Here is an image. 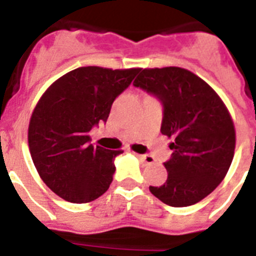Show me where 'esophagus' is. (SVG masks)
Wrapping results in <instances>:
<instances>
[{
	"instance_id": "obj_1",
	"label": "esophagus",
	"mask_w": 256,
	"mask_h": 256,
	"mask_svg": "<svg viewBox=\"0 0 256 256\" xmlns=\"http://www.w3.org/2000/svg\"><path fill=\"white\" fill-rule=\"evenodd\" d=\"M138 157H139V158H140L143 162L148 164V165H152V164H154V160H153L152 157L148 154H138Z\"/></svg>"
}]
</instances>
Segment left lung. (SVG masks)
<instances>
[{"mask_svg":"<svg viewBox=\"0 0 256 256\" xmlns=\"http://www.w3.org/2000/svg\"><path fill=\"white\" fill-rule=\"evenodd\" d=\"M134 86L158 98L161 132L174 139L164 164L168 180L150 186V193L172 208L194 205L220 184L232 164L236 131L226 104L204 80L179 66L146 68Z\"/></svg>","mask_w":256,"mask_h":256,"instance_id":"left-lung-1","label":"left lung"}]
</instances>
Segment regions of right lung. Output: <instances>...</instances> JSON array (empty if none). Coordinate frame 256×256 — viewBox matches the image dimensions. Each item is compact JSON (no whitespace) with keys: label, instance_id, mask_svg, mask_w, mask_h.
I'll return each instance as SVG.
<instances>
[{"label":"right lung","instance_id":"right-lung-1","mask_svg":"<svg viewBox=\"0 0 256 256\" xmlns=\"http://www.w3.org/2000/svg\"><path fill=\"white\" fill-rule=\"evenodd\" d=\"M140 68L81 66L62 76L42 94L30 116L28 146L37 172L55 194L86 204L106 192L116 156L90 144V130L106 122L113 102Z\"/></svg>","mask_w":256,"mask_h":256}]
</instances>
